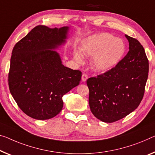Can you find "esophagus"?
<instances>
[{
    "instance_id": "obj_1",
    "label": "esophagus",
    "mask_w": 155,
    "mask_h": 155,
    "mask_svg": "<svg viewBox=\"0 0 155 155\" xmlns=\"http://www.w3.org/2000/svg\"><path fill=\"white\" fill-rule=\"evenodd\" d=\"M87 79H88V76L86 75V74H84V73H83L82 75V82H86Z\"/></svg>"
}]
</instances>
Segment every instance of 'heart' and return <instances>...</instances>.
I'll list each match as a JSON object with an SVG mask.
<instances>
[{
	"instance_id": "b5f03b06",
	"label": "heart",
	"mask_w": 155,
	"mask_h": 155,
	"mask_svg": "<svg viewBox=\"0 0 155 155\" xmlns=\"http://www.w3.org/2000/svg\"><path fill=\"white\" fill-rule=\"evenodd\" d=\"M80 52H73V59L78 64H83V55L92 57L95 69L106 72L117 65L126 51L125 42L109 33H97L86 37L81 42Z\"/></svg>"
}]
</instances>
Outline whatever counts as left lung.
<instances>
[{
    "mask_svg": "<svg viewBox=\"0 0 155 155\" xmlns=\"http://www.w3.org/2000/svg\"><path fill=\"white\" fill-rule=\"evenodd\" d=\"M129 51L115 67L87 80L92 114L104 123H113L134 111L143 97L149 64L143 47L125 35Z\"/></svg>",
    "mask_w": 155,
    "mask_h": 155,
    "instance_id": "8db88e82",
    "label": "left lung"
}]
</instances>
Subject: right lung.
<instances>
[{
  "mask_svg": "<svg viewBox=\"0 0 155 155\" xmlns=\"http://www.w3.org/2000/svg\"><path fill=\"white\" fill-rule=\"evenodd\" d=\"M69 28L38 25L14 46L8 75L9 91L19 108L37 120L54 117L62 97L80 84L81 71L64 66L54 50L64 45Z\"/></svg>",
  "mask_w": 155,
  "mask_h": 155,
  "instance_id": "right-lung-1",
  "label": "right lung"
}]
</instances>
